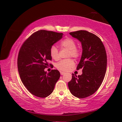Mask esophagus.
Wrapping results in <instances>:
<instances>
[{"label": "esophagus", "instance_id": "34e87169", "mask_svg": "<svg viewBox=\"0 0 122 122\" xmlns=\"http://www.w3.org/2000/svg\"><path fill=\"white\" fill-rule=\"evenodd\" d=\"M60 74L61 75H64V74H65L66 73H65V72H63V71H60Z\"/></svg>", "mask_w": 122, "mask_h": 122}]
</instances>
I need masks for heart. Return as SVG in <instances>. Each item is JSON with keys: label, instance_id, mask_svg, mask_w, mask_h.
Segmentation results:
<instances>
[{"label": "heart", "instance_id": "obj_1", "mask_svg": "<svg viewBox=\"0 0 122 122\" xmlns=\"http://www.w3.org/2000/svg\"><path fill=\"white\" fill-rule=\"evenodd\" d=\"M61 45L63 48L69 50L67 57H72L74 59H78L81 55L79 49L76 48V44L73 39L66 38L61 41ZM50 55L51 58L57 60L60 58L59 50L55 46H52L50 49ZM74 66V62L71 59L62 60L56 64L57 69L61 71H67Z\"/></svg>", "mask_w": 122, "mask_h": 122}]
</instances>
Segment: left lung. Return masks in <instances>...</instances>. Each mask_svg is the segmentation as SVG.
Returning a JSON list of instances; mask_svg holds the SVG:
<instances>
[{
    "instance_id": "8db88e82",
    "label": "left lung",
    "mask_w": 122,
    "mask_h": 122,
    "mask_svg": "<svg viewBox=\"0 0 122 122\" xmlns=\"http://www.w3.org/2000/svg\"><path fill=\"white\" fill-rule=\"evenodd\" d=\"M81 42L82 54L77 70L82 69L77 76L72 74L68 87L72 95L83 98L94 94L100 88L107 71V56L106 49L101 39L86 30L69 33Z\"/></svg>"
}]
</instances>
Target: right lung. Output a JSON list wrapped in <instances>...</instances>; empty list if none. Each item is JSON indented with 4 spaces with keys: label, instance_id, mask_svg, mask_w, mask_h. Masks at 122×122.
Returning a JSON list of instances; mask_svg holds the SVG:
<instances>
[{
    "label": "right lung",
    "instance_id": "add662e5",
    "mask_svg": "<svg viewBox=\"0 0 122 122\" xmlns=\"http://www.w3.org/2000/svg\"><path fill=\"white\" fill-rule=\"evenodd\" d=\"M63 35L62 33L38 30L26 39L20 47L17 62L18 71L22 83L34 96L41 98L48 96L60 77L57 70L52 69L47 73L45 69L48 67V61L51 60V47Z\"/></svg>",
    "mask_w": 122,
    "mask_h": 122
}]
</instances>
